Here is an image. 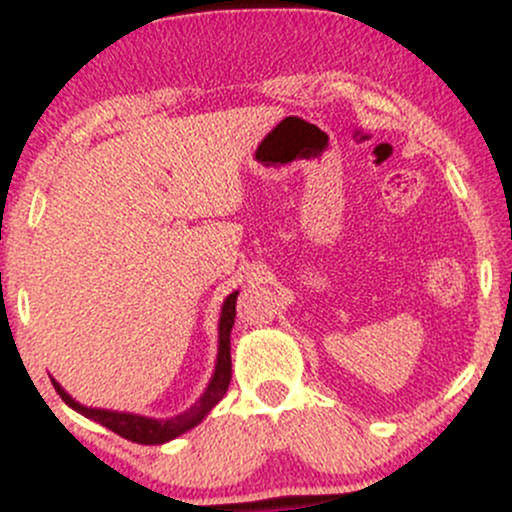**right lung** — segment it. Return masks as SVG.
I'll use <instances>...</instances> for the list:
<instances>
[{
	"instance_id": "obj_1",
	"label": "right lung",
	"mask_w": 512,
	"mask_h": 512,
	"mask_svg": "<svg viewBox=\"0 0 512 512\" xmlns=\"http://www.w3.org/2000/svg\"><path fill=\"white\" fill-rule=\"evenodd\" d=\"M236 298H238V291H233L231 296L223 301L221 320H219V356H216V368H214V375H211L207 390H204V395L199 397L190 409L182 411L178 416H173V419H149V416L127 414V411L84 407V404H79L76 399L69 397L57 380H52L57 395H60L74 411L84 414L86 419L98 421L101 426L110 428V431L117 433V436L132 440V443L161 445L182 436L185 431L195 428L199 421H202L204 416L219 404V399L226 395L228 385H231V330H233V322H236Z\"/></svg>"
}]
</instances>
